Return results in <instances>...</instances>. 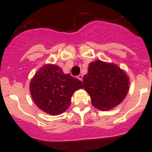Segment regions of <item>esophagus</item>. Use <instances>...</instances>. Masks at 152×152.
<instances>
[{
	"label": "esophagus",
	"mask_w": 152,
	"mask_h": 152,
	"mask_svg": "<svg viewBox=\"0 0 152 152\" xmlns=\"http://www.w3.org/2000/svg\"><path fill=\"white\" fill-rule=\"evenodd\" d=\"M77 78L79 79V80H80V81H82V80H83V75H82V74H79V76H77Z\"/></svg>",
	"instance_id": "1"
}]
</instances>
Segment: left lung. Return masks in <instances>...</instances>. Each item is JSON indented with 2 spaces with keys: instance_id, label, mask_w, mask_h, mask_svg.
<instances>
[{
  "instance_id": "left-lung-1",
  "label": "left lung",
  "mask_w": 152,
  "mask_h": 152,
  "mask_svg": "<svg viewBox=\"0 0 152 152\" xmlns=\"http://www.w3.org/2000/svg\"><path fill=\"white\" fill-rule=\"evenodd\" d=\"M91 104L101 110H108L120 104L129 90V78L117 64L97 60L88 65L83 76V87Z\"/></svg>"
}]
</instances>
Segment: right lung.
Returning a JSON list of instances; mask_svg holds the SVG:
<instances>
[{
  "label": "right lung",
  "mask_w": 152,
  "mask_h": 152,
  "mask_svg": "<svg viewBox=\"0 0 152 152\" xmlns=\"http://www.w3.org/2000/svg\"><path fill=\"white\" fill-rule=\"evenodd\" d=\"M83 83L63 72L55 64L43 65L34 75L29 84L32 101L42 111L56 116L70 106L71 97Z\"/></svg>",
  "instance_id": "1"
}]
</instances>
